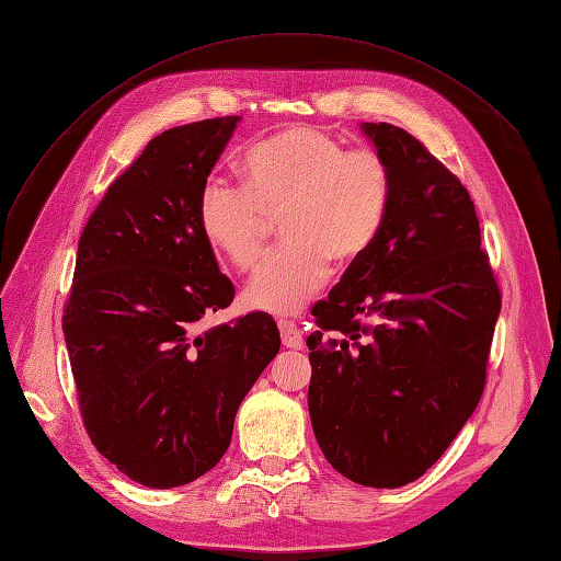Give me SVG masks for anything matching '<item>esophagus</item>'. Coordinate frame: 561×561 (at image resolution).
Instances as JSON below:
<instances>
[{"label":"esophagus","mask_w":561,"mask_h":561,"mask_svg":"<svg viewBox=\"0 0 561 561\" xmlns=\"http://www.w3.org/2000/svg\"><path fill=\"white\" fill-rule=\"evenodd\" d=\"M278 328H280V339H283V346H285V348L299 351V348L304 346L301 330L295 325V322H290V320H280V322H278Z\"/></svg>","instance_id":"esophagus-1"}]
</instances>
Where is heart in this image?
I'll return each mask as SVG.
<instances>
[{
  "mask_svg": "<svg viewBox=\"0 0 561 561\" xmlns=\"http://www.w3.org/2000/svg\"><path fill=\"white\" fill-rule=\"evenodd\" d=\"M243 190L203 182L196 222L219 260L248 274L257 266L271 222L283 245L245 290L254 311L293 316L330 276V262L351 266L377 243L390 206V171L369 149H346L325 128L287 126L245 149Z\"/></svg>",
  "mask_w": 561,
  "mask_h": 561,
  "instance_id": "b5f03b06",
  "label": "heart"
}]
</instances>
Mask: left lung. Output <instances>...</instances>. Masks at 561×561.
I'll return each instance as SVG.
<instances>
[{"instance_id": "1", "label": "left lung", "mask_w": 561, "mask_h": 561, "mask_svg": "<svg viewBox=\"0 0 561 561\" xmlns=\"http://www.w3.org/2000/svg\"><path fill=\"white\" fill-rule=\"evenodd\" d=\"M360 128L393 190L377 243L311 311L309 414L336 472L396 489L419 480L478 407L501 293L466 186L407 130Z\"/></svg>"}]
</instances>
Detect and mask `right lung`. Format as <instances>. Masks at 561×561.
Returning <instances> with one entry per match:
<instances>
[{
	"instance_id": "1",
	"label": "right lung",
	"mask_w": 561,
	"mask_h": 561,
	"mask_svg": "<svg viewBox=\"0 0 561 561\" xmlns=\"http://www.w3.org/2000/svg\"><path fill=\"white\" fill-rule=\"evenodd\" d=\"M241 116L165 130L118 175L79 239L62 316L91 443L133 482L198 480L231 443L280 334L262 311L203 330L233 285L196 222V201Z\"/></svg>"
}]
</instances>
